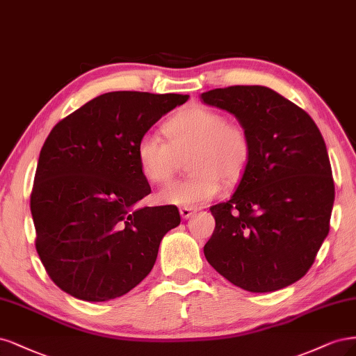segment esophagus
<instances>
[{
    "label": "esophagus",
    "instance_id": "34e87169",
    "mask_svg": "<svg viewBox=\"0 0 356 356\" xmlns=\"http://www.w3.org/2000/svg\"><path fill=\"white\" fill-rule=\"evenodd\" d=\"M195 213H197V209H193V207H183V209H180V216H181V219H189V217H192Z\"/></svg>",
    "mask_w": 356,
    "mask_h": 356
}]
</instances>
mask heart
I'll return each instance as SVG.
<instances>
[{"label":"heart","mask_w":356,"mask_h":356,"mask_svg":"<svg viewBox=\"0 0 356 356\" xmlns=\"http://www.w3.org/2000/svg\"><path fill=\"white\" fill-rule=\"evenodd\" d=\"M168 143L154 133H145L136 145L142 175L155 185L173 177L177 156L186 155L192 171L158 193L159 201L181 207H197L222 191V179L236 180L247 167L251 143L241 125L227 122L219 111L191 105L163 125Z\"/></svg>","instance_id":"1"}]
</instances>
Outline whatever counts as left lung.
I'll list each match as a JSON object with an SVG mask.
<instances>
[{
	"instance_id": "left-lung-1",
	"label": "left lung",
	"mask_w": 356,
	"mask_h": 356,
	"mask_svg": "<svg viewBox=\"0 0 356 356\" xmlns=\"http://www.w3.org/2000/svg\"><path fill=\"white\" fill-rule=\"evenodd\" d=\"M201 99L239 121L251 154L204 254L222 277L251 293L277 291L312 266L330 231L334 181L325 142L307 113L261 86L214 88Z\"/></svg>"
}]
</instances>
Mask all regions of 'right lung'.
<instances>
[{"instance_id":"add662e5","label":"right lung","mask_w":356,"mask_h":356,"mask_svg":"<svg viewBox=\"0 0 356 356\" xmlns=\"http://www.w3.org/2000/svg\"><path fill=\"white\" fill-rule=\"evenodd\" d=\"M188 95L111 91L54 125L40 152L31 213L53 282L86 302L127 294L152 270L175 205L137 207L151 193L136 145Z\"/></svg>"}]
</instances>
